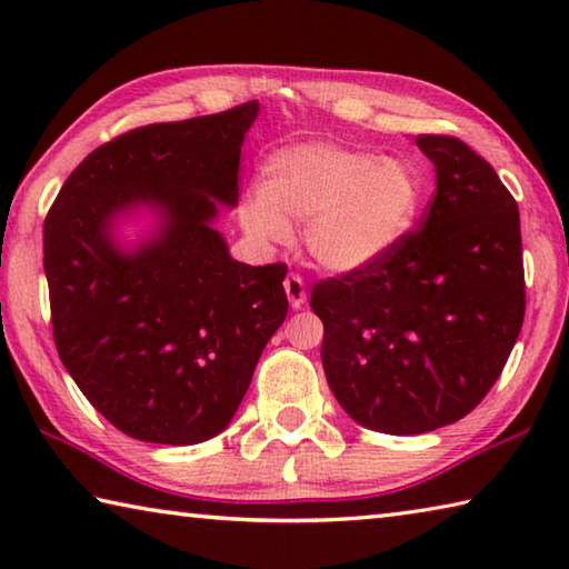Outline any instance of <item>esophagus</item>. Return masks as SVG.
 Listing matches in <instances>:
<instances>
[{
  "label": "esophagus",
  "mask_w": 569,
  "mask_h": 569,
  "mask_svg": "<svg viewBox=\"0 0 569 569\" xmlns=\"http://www.w3.org/2000/svg\"><path fill=\"white\" fill-rule=\"evenodd\" d=\"M283 288H286V296H288V303H291L293 308H301L303 303H306V298H308V293H306V283H303V278L298 276V273H291L283 281Z\"/></svg>",
  "instance_id": "34e87169"
}]
</instances>
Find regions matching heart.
<instances>
[{
    "label": "heart",
    "instance_id": "b5f03b06",
    "mask_svg": "<svg viewBox=\"0 0 569 569\" xmlns=\"http://www.w3.org/2000/svg\"><path fill=\"white\" fill-rule=\"evenodd\" d=\"M423 178L403 158L336 142H296L261 166L258 196L240 208L250 236L281 243L306 228V248L331 271H356L397 248L417 223Z\"/></svg>",
    "mask_w": 569,
    "mask_h": 569
}]
</instances>
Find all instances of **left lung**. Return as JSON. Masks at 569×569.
<instances>
[{
	"mask_svg": "<svg viewBox=\"0 0 569 569\" xmlns=\"http://www.w3.org/2000/svg\"><path fill=\"white\" fill-rule=\"evenodd\" d=\"M437 190L397 248L311 288L321 361L361 427L423 435L477 407L525 321L519 210L495 168L451 134H419Z\"/></svg>",
	"mask_w": 569,
	"mask_h": 569,
	"instance_id": "1",
	"label": "left lung"
}]
</instances>
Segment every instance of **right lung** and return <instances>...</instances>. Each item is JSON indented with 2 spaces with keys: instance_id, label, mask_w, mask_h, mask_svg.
<instances>
[{
  "instance_id": "1",
  "label": "right lung",
  "mask_w": 569,
  "mask_h": 569,
  "mask_svg": "<svg viewBox=\"0 0 569 569\" xmlns=\"http://www.w3.org/2000/svg\"><path fill=\"white\" fill-rule=\"evenodd\" d=\"M258 114L134 128L92 150L44 220V273L57 353L112 427L150 445L223 431L288 313L286 263L246 266L213 228L238 203L240 146ZM148 204L161 230L134 251L111 223Z\"/></svg>"
}]
</instances>
